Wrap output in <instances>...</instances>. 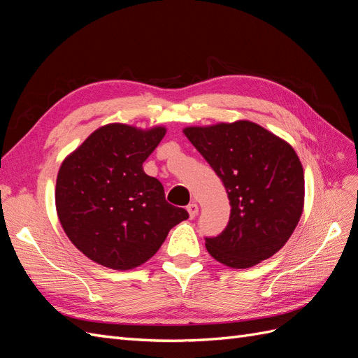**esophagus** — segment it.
Returning <instances> with one entry per match:
<instances>
[{
  "mask_svg": "<svg viewBox=\"0 0 358 358\" xmlns=\"http://www.w3.org/2000/svg\"><path fill=\"white\" fill-rule=\"evenodd\" d=\"M187 210H188V213H189V218L192 220V218H196L197 216V213H199V204L197 203H189L188 206H187Z\"/></svg>",
  "mask_w": 358,
  "mask_h": 358,
  "instance_id": "obj_1",
  "label": "esophagus"
}]
</instances>
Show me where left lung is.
Listing matches in <instances>:
<instances>
[{
	"label": "left lung",
	"mask_w": 358,
	"mask_h": 358,
	"mask_svg": "<svg viewBox=\"0 0 358 358\" xmlns=\"http://www.w3.org/2000/svg\"><path fill=\"white\" fill-rule=\"evenodd\" d=\"M188 137L222 180L230 221L208 252L231 268L275 255L297 227L305 204V175L289 143L251 121L187 127Z\"/></svg>",
	"instance_id": "1"
}]
</instances>
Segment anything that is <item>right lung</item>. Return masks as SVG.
<instances>
[{"instance_id":"1","label":"right lung","mask_w":358,"mask_h":358,"mask_svg":"<svg viewBox=\"0 0 358 358\" xmlns=\"http://www.w3.org/2000/svg\"><path fill=\"white\" fill-rule=\"evenodd\" d=\"M166 127H100L62 161L55 204L71 243L113 270L146 263L188 212L167 203L161 182L143 171Z\"/></svg>"}]
</instances>
